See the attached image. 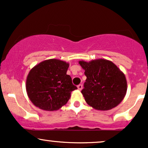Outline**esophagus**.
<instances>
[{
	"label": "esophagus",
	"mask_w": 148,
	"mask_h": 148,
	"mask_svg": "<svg viewBox=\"0 0 148 148\" xmlns=\"http://www.w3.org/2000/svg\"><path fill=\"white\" fill-rule=\"evenodd\" d=\"M77 88H78V90H82V88H83V86L81 84H79V86H77Z\"/></svg>",
	"instance_id": "34e87169"
}]
</instances>
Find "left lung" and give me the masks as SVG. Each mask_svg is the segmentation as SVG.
Listing matches in <instances>:
<instances>
[{"mask_svg": "<svg viewBox=\"0 0 148 148\" xmlns=\"http://www.w3.org/2000/svg\"><path fill=\"white\" fill-rule=\"evenodd\" d=\"M87 79L81 93L86 103L99 111H108L121 103L127 93L125 74L111 61L80 60Z\"/></svg>", "mask_w": 148, "mask_h": 148, "instance_id": "1", "label": "left lung"}]
</instances>
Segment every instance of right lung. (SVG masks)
Here are the masks:
<instances>
[{"label":"right lung","instance_id":"add662e5","mask_svg":"<svg viewBox=\"0 0 148 148\" xmlns=\"http://www.w3.org/2000/svg\"><path fill=\"white\" fill-rule=\"evenodd\" d=\"M69 64L58 59H49L30 69L25 89L31 102L42 110L53 111L65 105L71 92L77 89L67 74Z\"/></svg>","mask_w":148,"mask_h":148}]
</instances>
